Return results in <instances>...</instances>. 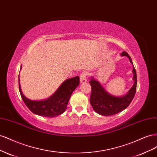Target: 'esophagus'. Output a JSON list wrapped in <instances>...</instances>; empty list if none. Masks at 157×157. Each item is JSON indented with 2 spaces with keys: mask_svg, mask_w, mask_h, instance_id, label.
<instances>
[{
  "mask_svg": "<svg viewBox=\"0 0 157 157\" xmlns=\"http://www.w3.org/2000/svg\"><path fill=\"white\" fill-rule=\"evenodd\" d=\"M86 73H82L80 75V83H84L86 82Z\"/></svg>",
  "mask_w": 157,
  "mask_h": 157,
  "instance_id": "1",
  "label": "esophagus"
}]
</instances>
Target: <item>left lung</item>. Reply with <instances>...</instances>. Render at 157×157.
<instances>
[{"mask_svg":"<svg viewBox=\"0 0 157 157\" xmlns=\"http://www.w3.org/2000/svg\"><path fill=\"white\" fill-rule=\"evenodd\" d=\"M121 56H127L129 58L130 63L133 65L130 56L127 52H122ZM132 72L134 74V85L128 94L122 97H117L111 95L103 88L98 80L94 77H91L90 84L92 86V92L90 98V102L95 111L103 116H110L116 115L129 106L133 98H134L137 86V75L134 65Z\"/></svg>","mask_w":157,"mask_h":157,"instance_id":"8db88e82","label":"left lung"}]
</instances>
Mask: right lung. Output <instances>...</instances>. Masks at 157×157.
Returning a JSON list of instances; mask_svg holds the SVG:
<instances>
[{"label":"right lung","mask_w":157,"mask_h":157,"mask_svg":"<svg viewBox=\"0 0 157 157\" xmlns=\"http://www.w3.org/2000/svg\"><path fill=\"white\" fill-rule=\"evenodd\" d=\"M79 83L78 76L67 79L51 97L41 101L31 100L23 95L20 86V78L19 90L23 101L33 113L39 116L52 118L61 115L65 111L71 94L78 86Z\"/></svg>","instance_id":"1"}]
</instances>
